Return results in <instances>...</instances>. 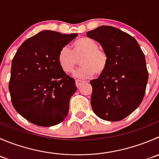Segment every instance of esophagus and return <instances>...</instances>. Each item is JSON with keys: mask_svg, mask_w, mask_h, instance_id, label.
<instances>
[{"mask_svg": "<svg viewBox=\"0 0 159 159\" xmlns=\"http://www.w3.org/2000/svg\"><path fill=\"white\" fill-rule=\"evenodd\" d=\"M82 82H83V81H81V80H76V81H75V83H76L77 87H79V86L81 85V84Z\"/></svg>", "mask_w": 159, "mask_h": 159, "instance_id": "1", "label": "esophagus"}]
</instances>
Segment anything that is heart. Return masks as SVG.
Listing matches in <instances>:
<instances>
[{
  "label": "heart",
  "instance_id": "heart-1",
  "mask_svg": "<svg viewBox=\"0 0 159 159\" xmlns=\"http://www.w3.org/2000/svg\"><path fill=\"white\" fill-rule=\"evenodd\" d=\"M98 47V44L88 37H82L74 42L72 50L67 46H64L58 54L61 68L66 73H71L78 64L77 58L82 56L81 64L83 66L74 74L76 78H89L96 72L98 75L103 73L108 65V56L106 52Z\"/></svg>",
  "mask_w": 159,
  "mask_h": 159
}]
</instances>
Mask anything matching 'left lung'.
<instances>
[{
  "instance_id": "left-lung-1",
  "label": "left lung",
  "mask_w": 159,
  "mask_h": 159,
  "mask_svg": "<svg viewBox=\"0 0 159 159\" xmlns=\"http://www.w3.org/2000/svg\"><path fill=\"white\" fill-rule=\"evenodd\" d=\"M86 35L108 56L106 70L90 81L92 110L104 120H121L144 98L148 80L145 57L133 36L112 26H99Z\"/></svg>"
}]
</instances>
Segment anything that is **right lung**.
<instances>
[{
  "label": "right lung",
  "instance_id": "obj_1",
  "mask_svg": "<svg viewBox=\"0 0 159 159\" xmlns=\"http://www.w3.org/2000/svg\"><path fill=\"white\" fill-rule=\"evenodd\" d=\"M78 33L44 30L26 39L11 62L9 92L15 110L41 127L59 124L67 116L75 81L61 68L58 54Z\"/></svg>",
  "mask_w": 159,
  "mask_h": 159
}]
</instances>
